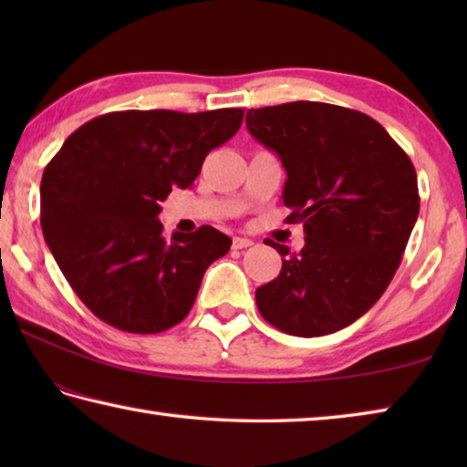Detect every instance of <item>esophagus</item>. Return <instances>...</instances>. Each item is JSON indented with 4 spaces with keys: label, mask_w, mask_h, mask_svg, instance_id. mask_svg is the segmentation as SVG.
<instances>
[{
    "label": "esophagus",
    "mask_w": 467,
    "mask_h": 467,
    "mask_svg": "<svg viewBox=\"0 0 467 467\" xmlns=\"http://www.w3.org/2000/svg\"><path fill=\"white\" fill-rule=\"evenodd\" d=\"M253 241L251 239H243V236H234L233 239V249H247L251 247Z\"/></svg>",
    "instance_id": "esophagus-1"
}]
</instances>
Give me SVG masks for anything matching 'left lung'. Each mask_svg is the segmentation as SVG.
<instances>
[{"label": "left lung", "mask_w": 467, "mask_h": 467, "mask_svg": "<svg viewBox=\"0 0 467 467\" xmlns=\"http://www.w3.org/2000/svg\"><path fill=\"white\" fill-rule=\"evenodd\" d=\"M247 130L286 169V223L305 247L282 255L278 278L255 290L262 317L284 334L327 336L362 317L389 286L416 224L414 164L360 110L296 100L247 110Z\"/></svg>", "instance_id": "8db88e82"}]
</instances>
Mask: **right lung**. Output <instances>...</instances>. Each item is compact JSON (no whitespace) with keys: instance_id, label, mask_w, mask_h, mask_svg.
I'll return each mask as SVG.
<instances>
[{"instance_id":"obj_1","label":"right lung","mask_w":467,"mask_h":467,"mask_svg":"<svg viewBox=\"0 0 467 467\" xmlns=\"http://www.w3.org/2000/svg\"><path fill=\"white\" fill-rule=\"evenodd\" d=\"M243 109L117 110L84 123L47 164L41 228L69 286L100 321L161 334L187 317L231 239L212 226L167 239L158 220L210 150L239 131Z\"/></svg>"}]
</instances>
